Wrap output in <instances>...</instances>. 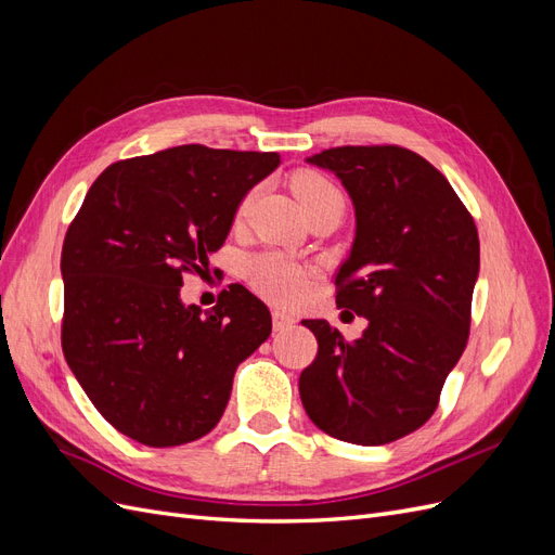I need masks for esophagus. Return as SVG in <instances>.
<instances>
[{
    "label": "esophagus",
    "instance_id": "obj_1",
    "mask_svg": "<svg viewBox=\"0 0 555 555\" xmlns=\"http://www.w3.org/2000/svg\"><path fill=\"white\" fill-rule=\"evenodd\" d=\"M296 324V317L289 312H282V310H273V328L275 331H284Z\"/></svg>",
    "mask_w": 555,
    "mask_h": 555
}]
</instances>
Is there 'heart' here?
Masks as SVG:
<instances>
[{
    "instance_id": "heart-1",
    "label": "heart",
    "mask_w": 555,
    "mask_h": 555,
    "mask_svg": "<svg viewBox=\"0 0 555 555\" xmlns=\"http://www.w3.org/2000/svg\"><path fill=\"white\" fill-rule=\"evenodd\" d=\"M292 190L308 215L314 212L317 208L331 204V201L343 198L338 188H335L326 176L310 169H300L292 176ZM249 204H251V194H245L241 198L236 215L243 217ZM247 280L251 284V289L259 292L263 298L273 300V304L287 306L306 294L308 271L287 257L268 251V255L247 261Z\"/></svg>"
}]
</instances>
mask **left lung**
<instances>
[{
  "instance_id": "obj_1",
  "label": "left lung",
  "mask_w": 555,
  "mask_h": 555,
  "mask_svg": "<svg viewBox=\"0 0 555 555\" xmlns=\"http://www.w3.org/2000/svg\"><path fill=\"white\" fill-rule=\"evenodd\" d=\"M308 162L354 201L357 238L335 273V304L367 328L349 343L324 319H306L319 349L300 373V400L331 438L389 444L438 410L467 345L477 227L449 180L408 147L343 145Z\"/></svg>"
}]
</instances>
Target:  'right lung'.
Masks as SVG:
<instances>
[{"label": "right lung", "instance_id": "add662e5", "mask_svg": "<svg viewBox=\"0 0 555 555\" xmlns=\"http://www.w3.org/2000/svg\"><path fill=\"white\" fill-rule=\"evenodd\" d=\"M278 153L178 145L111 164L62 245V351L106 422L147 447L194 442L220 422L233 373L273 322L231 284L217 306H182V275H204L241 198Z\"/></svg>", "mask_w": 555, "mask_h": 555}]
</instances>
